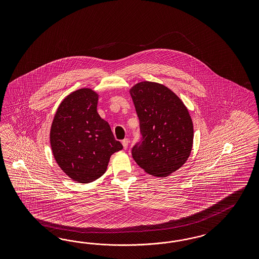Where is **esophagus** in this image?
Masks as SVG:
<instances>
[{
  "label": "esophagus",
  "instance_id": "esophagus-1",
  "mask_svg": "<svg viewBox=\"0 0 259 259\" xmlns=\"http://www.w3.org/2000/svg\"><path fill=\"white\" fill-rule=\"evenodd\" d=\"M128 144H129V140H128V139H124V140L122 141V145H123V148H124V149H127Z\"/></svg>",
  "mask_w": 259,
  "mask_h": 259
}]
</instances>
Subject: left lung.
<instances>
[{
	"label": "left lung",
	"instance_id": "1",
	"mask_svg": "<svg viewBox=\"0 0 259 259\" xmlns=\"http://www.w3.org/2000/svg\"><path fill=\"white\" fill-rule=\"evenodd\" d=\"M142 138L132 148L137 164L154 177L180 169L191 154L194 126L187 107L163 84L141 81L130 89Z\"/></svg>",
	"mask_w": 259,
	"mask_h": 259
}]
</instances>
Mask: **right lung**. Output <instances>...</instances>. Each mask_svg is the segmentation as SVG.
I'll return each instance as SVG.
<instances>
[{"label":"right lung","mask_w":259,"mask_h":259,"mask_svg":"<svg viewBox=\"0 0 259 259\" xmlns=\"http://www.w3.org/2000/svg\"><path fill=\"white\" fill-rule=\"evenodd\" d=\"M99 95L81 88L63 99L50 129V144L58 165L71 180L89 183L106 172L110 157L122 145L97 112Z\"/></svg>","instance_id":"add662e5"}]
</instances>
